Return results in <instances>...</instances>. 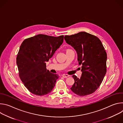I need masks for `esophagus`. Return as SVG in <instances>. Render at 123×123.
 I'll return each mask as SVG.
<instances>
[{"instance_id": "1", "label": "esophagus", "mask_w": 123, "mask_h": 123, "mask_svg": "<svg viewBox=\"0 0 123 123\" xmlns=\"http://www.w3.org/2000/svg\"><path fill=\"white\" fill-rule=\"evenodd\" d=\"M62 76H63V77H64V78H67V77H68L69 76V75H68V74H63L62 75Z\"/></svg>"}]
</instances>
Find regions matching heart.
Returning <instances> with one entry per match:
<instances>
[{
    "label": "heart",
    "instance_id": "heart-1",
    "mask_svg": "<svg viewBox=\"0 0 123 123\" xmlns=\"http://www.w3.org/2000/svg\"><path fill=\"white\" fill-rule=\"evenodd\" d=\"M71 50V49H68L67 50H67Z\"/></svg>",
    "mask_w": 123,
    "mask_h": 123
}]
</instances>
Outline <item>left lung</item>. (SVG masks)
I'll list each match as a JSON object with an SVG mask.
<instances>
[{"label": "left lung", "instance_id": "left-lung-1", "mask_svg": "<svg viewBox=\"0 0 123 123\" xmlns=\"http://www.w3.org/2000/svg\"><path fill=\"white\" fill-rule=\"evenodd\" d=\"M64 39L75 49L82 76L73 75L74 83L71 88L78 95L84 96L95 92L107 72V52L96 36L85 31L65 36Z\"/></svg>", "mask_w": 123, "mask_h": 123}]
</instances>
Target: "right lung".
Wrapping results in <instances>:
<instances>
[{
  "label": "right lung",
  "instance_id": "add662e5",
  "mask_svg": "<svg viewBox=\"0 0 123 123\" xmlns=\"http://www.w3.org/2000/svg\"><path fill=\"white\" fill-rule=\"evenodd\" d=\"M64 36L58 37L38 34L24 40L16 57L19 77L31 93L43 96L54 88L59 75L46 68L49 61L63 42Z\"/></svg>",
  "mask_w": 123,
  "mask_h": 123
}]
</instances>
